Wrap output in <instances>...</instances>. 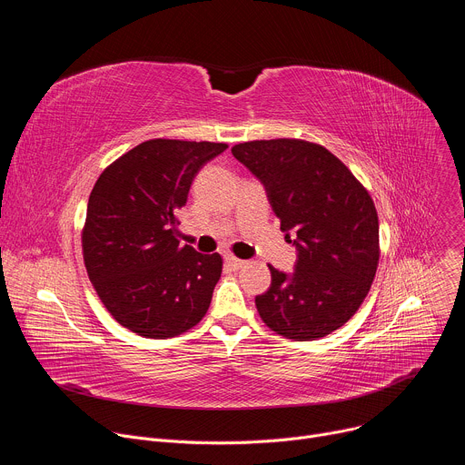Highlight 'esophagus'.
Segmentation results:
<instances>
[{
    "label": "esophagus",
    "mask_w": 465,
    "mask_h": 465,
    "mask_svg": "<svg viewBox=\"0 0 465 465\" xmlns=\"http://www.w3.org/2000/svg\"><path fill=\"white\" fill-rule=\"evenodd\" d=\"M224 261H226V264H228V267H230L232 271H239V269L244 267V261H242V259H237V257H233V255H226Z\"/></svg>",
    "instance_id": "34e87169"
}]
</instances>
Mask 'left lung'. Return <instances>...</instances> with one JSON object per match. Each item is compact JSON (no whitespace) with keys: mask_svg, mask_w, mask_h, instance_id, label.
Here are the masks:
<instances>
[{"mask_svg":"<svg viewBox=\"0 0 465 465\" xmlns=\"http://www.w3.org/2000/svg\"><path fill=\"white\" fill-rule=\"evenodd\" d=\"M232 154L262 183L285 239L296 246L291 274L269 264L271 287L255 296L261 320L285 339L329 335L357 312L375 278L379 219L371 196L316 143L246 142Z\"/></svg>","mask_w":465,"mask_h":465,"instance_id":"1","label":"left lung"}]
</instances>
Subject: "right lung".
<instances>
[{
	"label": "right lung",
	"mask_w": 465,
	"mask_h": 465,
	"mask_svg": "<svg viewBox=\"0 0 465 465\" xmlns=\"http://www.w3.org/2000/svg\"><path fill=\"white\" fill-rule=\"evenodd\" d=\"M226 143L149 140L95 182L83 230L84 264L101 302L147 339L182 335L204 318L223 272L219 253L178 241L194 176Z\"/></svg>",
	"instance_id": "obj_1"
}]
</instances>
